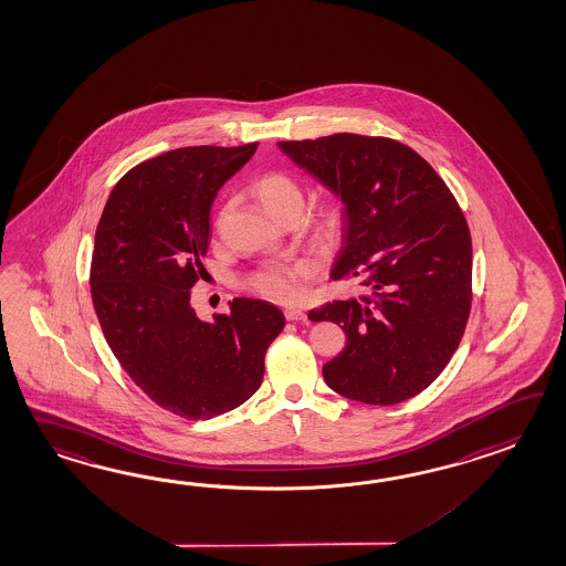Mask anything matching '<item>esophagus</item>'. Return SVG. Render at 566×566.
<instances>
[{
  "label": "esophagus",
  "mask_w": 566,
  "mask_h": 566,
  "mask_svg": "<svg viewBox=\"0 0 566 566\" xmlns=\"http://www.w3.org/2000/svg\"><path fill=\"white\" fill-rule=\"evenodd\" d=\"M285 317H287L290 322H303V324L307 322V316L303 314L302 310H295V307H287V310H285Z\"/></svg>",
  "instance_id": "1"
}]
</instances>
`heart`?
Returning <instances> with one entry per match:
<instances>
[{
  "instance_id": "b5f03b06",
  "label": "heart",
  "mask_w": 566,
  "mask_h": 566,
  "mask_svg": "<svg viewBox=\"0 0 566 566\" xmlns=\"http://www.w3.org/2000/svg\"><path fill=\"white\" fill-rule=\"evenodd\" d=\"M254 196L261 201L263 210L279 220L290 211H302L303 189L291 175L271 171L263 175L254 187ZM226 210L220 213L224 218ZM346 224V211L338 199H329L312 220V240L322 249L336 247L340 242L342 232ZM307 276V266L302 263L269 264L254 271L247 279V285L254 293L263 295L273 302H291L302 293L303 279Z\"/></svg>"
}]
</instances>
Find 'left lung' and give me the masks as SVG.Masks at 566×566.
Masks as SVG:
<instances>
[{
  "label": "left lung",
  "mask_w": 566,
  "mask_h": 566,
  "mask_svg": "<svg viewBox=\"0 0 566 566\" xmlns=\"http://www.w3.org/2000/svg\"><path fill=\"white\" fill-rule=\"evenodd\" d=\"M279 148L340 198L346 224L332 279L368 291L307 314L346 334L322 368L329 389L368 406L420 394L459 348L471 314L473 244L457 199L394 138L340 132Z\"/></svg>",
  "instance_id": "1"
}]
</instances>
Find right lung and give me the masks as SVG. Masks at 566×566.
Here are the masks:
<instances>
[{"label":"right lung","instance_id":"obj_1","mask_svg":"<svg viewBox=\"0 0 566 566\" xmlns=\"http://www.w3.org/2000/svg\"><path fill=\"white\" fill-rule=\"evenodd\" d=\"M256 146H185L148 158L116 184L95 230L90 283L107 344L132 381L187 420L242 406L285 326L261 300L237 297L213 322L189 303L206 273L211 201Z\"/></svg>","mask_w":566,"mask_h":566}]
</instances>
